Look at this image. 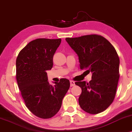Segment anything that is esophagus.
<instances>
[{"mask_svg":"<svg viewBox=\"0 0 132 132\" xmlns=\"http://www.w3.org/2000/svg\"><path fill=\"white\" fill-rule=\"evenodd\" d=\"M75 85V82L73 80H70V86H73Z\"/></svg>","mask_w":132,"mask_h":132,"instance_id":"obj_1","label":"esophagus"}]
</instances>
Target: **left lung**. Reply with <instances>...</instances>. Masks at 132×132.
<instances>
[{"label": "left lung", "instance_id": "left-lung-1", "mask_svg": "<svg viewBox=\"0 0 132 132\" xmlns=\"http://www.w3.org/2000/svg\"><path fill=\"white\" fill-rule=\"evenodd\" d=\"M65 39L78 55L80 69L92 73L89 83L75 82L82 89L79 105L90 114L102 112L116 94L120 77V59L116 50L105 38L96 34Z\"/></svg>", "mask_w": 132, "mask_h": 132}]
</instances>
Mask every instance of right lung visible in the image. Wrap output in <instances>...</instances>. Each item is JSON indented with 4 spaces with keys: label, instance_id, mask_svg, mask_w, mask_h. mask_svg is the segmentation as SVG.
<instances>
[{
    "label": "right lung",
    "instance_id": "obj_1",
    "mask_svg": "<svg viewBox=\"0 0 132 132\" xmlns=\"http://www.w3.org/2000/svg\"><path fill=\"white\" fill-rule=\"evenodd\" d=\"M61 39L38 38L29 43L16 59V79L25 104L40 118L53 117L59 111L69 89V80L61 79L52 86L46 71L53 67V57Z\"/></svg>",
    "mask_w": 132,
    "mask_h": 132
}]
</instances>
